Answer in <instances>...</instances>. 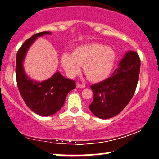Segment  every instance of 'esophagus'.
I'll return each mask as SVG.
<instances>
[{
	"label": "esophagus",
	"instance_id": "34e87169",
	"mask_svg": "<svg viewBox=\"0 0 159 159\" xmlns=\"http://www.w3.org/2000/svg\"><path fill=\"white\" fill-rule=\"evenodd\" d=\"M76 87L77 88H80V89H84V88L85 87V85H84V84H80V83H79V82H77L76 83Z\"/></svg>",
	"mask_w": 159,
	"mask_h": 159
}]
</instances>
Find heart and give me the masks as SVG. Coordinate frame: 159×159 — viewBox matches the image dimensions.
Masks as SVG:
<instances>
[{
    "instance_id": "obj_1",
    "label": "heart",
    "mask_w": 159,
    "mask_h": 159,
    "mask_svg": "<svg viewBox=\"0 0 159 159\" xmlns=\"http://www.w3.org/2000/svg\"><path fill=\"white\" fill-rule=\"evenodd\" d=\"M116 61V54L111 47L98 42H90L75 47L70 56L64 54L61 58L67 74L74 76L84 66V72L90 81L101 82L111 74Z\"/></svg>"
}]
</instances>
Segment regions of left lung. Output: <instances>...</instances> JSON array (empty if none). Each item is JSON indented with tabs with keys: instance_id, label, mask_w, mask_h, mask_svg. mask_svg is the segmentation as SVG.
Returning a JSON list of instances; mask_svg holds the SVG:
<instances>
[{
	"instance_id": "obj_1",
	"label": "left lung",
	"mask_w": 159,
	"mask_h": 159,
	"mask_svg": "<svg viewBox=\"0 0 159 159\" xmlns=\"http://www.w3.org/2000/svg\"><path fill=\"white\" fill-rule=\"evenodd\" d=\"M141 61L136 52L126 53L111 76L92 85L93 100L90 110L96 117L109 119L122 111L134 95Z\"/></svg>"
}]
</instances>
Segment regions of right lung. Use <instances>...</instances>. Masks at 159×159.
I'll return each instance as SVG.
<instances>
[{
    "label": "right lung",
    "mask_w": 159,
    "mask_h": 159,
    "mask_svg": "<svg viewBox=\"0 0 159 159\" xmlns=\"http://www.w3.org/2000/svg\"><path fill=\"white\" fill-rule=\"evenodd\" d=\"M50 34L49 32H42L30 37L18 49L16 56V74L20 93L27 107L42 116L52 115L59 111L68 93L75 88L74 80L66 79L59 72L42 82L30 79L25 74L22 61L29 47L37 37Z\"/></svg>",
    "instance_id": "1"
}]
</instances>
